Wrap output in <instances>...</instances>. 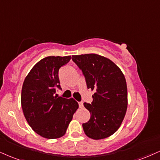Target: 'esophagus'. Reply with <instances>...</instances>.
I'll return each mask as SVG.
<instances>
[{
	"instance_id": "1",
	"label": "esophagus",
	"mask_w": 160,
	"mask_h": 160,
	"mask_svg": "<svg viewBox=\"0 0 160 160\" xmlns=\"http://www.w3.org/2000/svg\"><path fill=\"white\" fill-rule=\"evenodd\" d=\"M79 107H80V108H82L83 107V103L82 101L79 102Z\"/></svg>"
}]
</instances>
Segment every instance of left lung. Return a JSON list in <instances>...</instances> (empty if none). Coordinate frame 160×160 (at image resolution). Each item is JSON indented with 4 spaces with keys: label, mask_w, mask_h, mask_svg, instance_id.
Masks as SVG:
<instances>
[{
    "label": "left lung",
    "mask_w": 160,
    "mask_h": 160,
    "mask_svg": "<svg viewBox=\"0 0 160 160\" xmlns=\"http://www.w3.org/2000/svg\"><path fill=\"white\" fill-rule=\"evenodd\" d=\"M82 70L87 88L95 92L92 103H84L91 117L82 128L88 137L98 140L112 135L120 128L128 108V88L124 75L110 59L103 56L73 55Z\"/></svg>",
    "instance_id": "1"
}]
</instances>
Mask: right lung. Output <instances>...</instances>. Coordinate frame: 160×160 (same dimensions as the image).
Returning <instances> with one entry per match:
<instances>
[{
    "mask_svg": "<svg viewBox=\"0 0 160 160\" xmlns=\"http://www.w3.org/2000/svg\"><path fill=\"white\" fill-rule=\"evenodd\" d=\"M70 59L71 56L43 58L32 67L23 83L21 103L24 117L32 130L44 138L64 136L79 107L74 98L56 94L61 88L59 69Z\"/></svg>",
    "mask_w": 160,
    "mask_h": 160,
    "instance_id": "1",
    "label": "right lung"
}]
</instances>
